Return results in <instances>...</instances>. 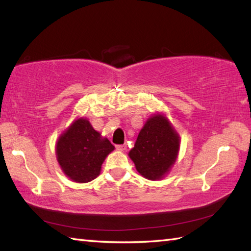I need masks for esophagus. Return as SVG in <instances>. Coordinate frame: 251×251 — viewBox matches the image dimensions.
<instances>
[{"mask_svg":"<svg viewBox=\"0 0 251 251\" xmlns=\"http://www.w3.org/2000/svg\"><path fill=\"white\" fill-rule=\"evenodd\" d=\"M116 149H117V150H120V151H126L127 146L126 145H119V146H116Z\"/></svg>","mask_w":251,"mask_h":251,"instance_id":"34e87169","label":"esophagus"}]
</instances>
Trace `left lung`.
Returning <instances> with one entry per match:
<instances>
[{"mask_svg": "<svg viewBox=\"0 0 251 251\" xmlns=\"http://www.w3.org/2000/svg\"><path fill=\"white\" fill-rule=\"evenodd\" d=\"M179 148L178 132L166 116L157 113L146 122L128 155L146 179L161 180L175 164Z\"/></svg>", "mask_w": 251, "mask_h": 251, "instance_id": "8db88e82", "label": "left lung"}]
</instances>
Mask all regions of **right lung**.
Here are the masks:
<instances>
[{
  "mask_svg": "<svg viewBox=\"0 0 251 251\" xmlns=\"http://www.w3.org/2000/svg\"><path fill=\"white\" fill-rule=\"evenodd\" d=\"M113 150L114 146L84 117L74 121L56 143L57 161L62 172L77 183L97 178L101 165Z\"/></svg>",
  "mask_w": 251,
  "mask_h": 251,
  "instance_id": "add662e5",
  "label": "right lung"
}]
</instances>
